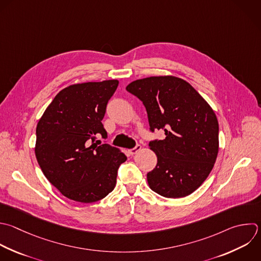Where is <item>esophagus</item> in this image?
Segmentation results:
<instances>
[{"label":"esophagus","instance_id":"34e87169","mask_svg":"<svg viewBox=\"0 0 261 261\" xmlns=\"http://www.w3.org/2000/svg\"><path fill=\"white\" fill-rule=\"evenodd\" d=\"M141 149H142V146H141V145H137L135 148L129 149V150H128V153H129L130 155H135V154H137Z\"/></svg>","mask_w":261,"mask_h":261}]
</instances>
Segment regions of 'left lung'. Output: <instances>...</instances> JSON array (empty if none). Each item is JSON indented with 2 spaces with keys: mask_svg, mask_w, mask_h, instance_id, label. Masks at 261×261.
Here are the masks:
<instances>
[{
  "mask_svg": "<svg viewBox=\"0 0 261 261\" xmlns=\"http://www.w3.org/2000/svg\"><path fill=\"white\" fill-rule=\"evenodd\" d=\"M126 91L143 102L150 129H162L166 136L149 143L157 156V165L147 173L149 187L166 198L192 194L207 178L217 157L214 111L189 83L172 75L137 80Z\"/></svg>",
  "mask_w": 261,
  "mask_h": 261,
  "instance_id": "8db88e82",
  "label": "left lung"
}]
</instances>
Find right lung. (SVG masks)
Returning <instances> with one entry per match:
<instances>
[{
	"mask_svg": "<svg viewBox=\"0 0 261 261\" xmlns=\"http://www.w3.org/2000/svg\"><path fill=\"white\" fill-rule=\"evenodd\" d=\"M117 86L116 80L71 85L56 95L38 122V163L70 200L97 202L115 188L117 169L126 156L96 141V136L107 138L102 119Z\"/></svg>",
	"mask_w": 261,
	"mask_h": 261,
	"instance_id": "add662e5",
	"label": "right lung"
}]
</instances>
